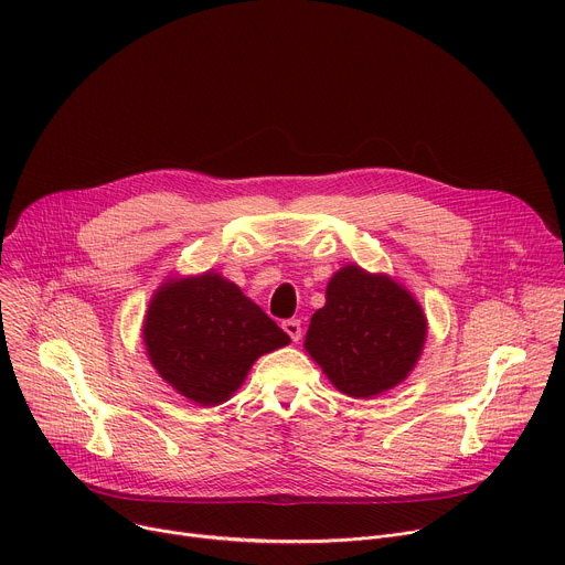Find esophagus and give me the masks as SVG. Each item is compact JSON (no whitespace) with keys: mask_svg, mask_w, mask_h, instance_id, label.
<instances>
[{"mask_svg":"<svg viewBox=\"0 0 565 565\" xmlns=\"http://www.w3.org/2000/svg\"><path fill=\"white\" fill-rule=\"evenodd\" d=\"M281 327L292 342H299V338H301V321L299 319H286Z\"/></svg>","mask_w":565,"mask_h":565,"instance_id":"esophagus-1","label":"esophagus"}]
</instances>
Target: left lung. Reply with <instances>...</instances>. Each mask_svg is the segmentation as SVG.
Here are the masks:
<instances>
[{
	"label": "left lung",
	"mask_w": 565,
	"mask_h": 565,
	"mask_svg": "<svg viewBox=\"0 0 565 565\" xmlns=\"http://www.w3.org/2000/svg\"><path fill=\"white\" fill-rule=\"evenodd\" d=\"M425 338L427 319L405 288L347 266L329 281L303 347L342 393L371 397L407 377Z\"/></svg>",
	"instance_id": "1"
}]
</instances>
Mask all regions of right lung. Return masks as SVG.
Here are the masks:
<instances>
[{
	"instance_id": "right-lung-1",
	"label": "right lung",
	"mask_w": 565,
	"mask_h": 565,
	"mask_svg": "<svg viewBox=\"0 0 565 565\" xmlns=\"http://www.w3.org/2000/svg\"><path fill=\"white\" fill-rule=\"evenodd\" d=\"M142 333L156 371L203 407L221 405L259 355L290 342L275 319L212 273L160 288Z\"/></svg>"
}]
</instances>
